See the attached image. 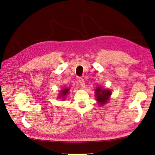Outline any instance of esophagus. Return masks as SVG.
Returning a JSON list of instances; mask_svg holds the SVG:
<instances>
[{"label":"esophagus","instance_id":"34e87169","mask_svg":"<svg viewBox=\"0 0 155 155\" xmlns=\"http://www.w3.org/2000/svg\"><path fill=\"white\" fill-rule=\"evenodd\" d=\"M78 82H79V84H81V86H82V88H84V86H85V83H84V79L82 78H80L78 79Z\"/></svg>","mask_w":155,"mask_h":155}]
</instances>
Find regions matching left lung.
<instances>
[{"mask_svg":"<svg viewBox=\"0 0 155 155\" xmlns=\"http://www.w3.org/2000/svg\"><path fill=\"white\" fill-rule=\"evenodd\" d=\"M111 95V91L109 90L103 89L101 87H98L96 89V96L97 101L100 105H104L108 100Z\"/></svg>","mask_w":155,"mask_h":155,"instance_id":"1","label":"left lung"}]
</instances>
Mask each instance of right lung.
Wrapping results in <instances>:
<instances>
[{
    "mask_svg": "<svg viewBox=\"0 0 155 155\" xmlns=\"http://www.w3.org/2000/svg\"><path fill=\"white\" fill-rule=\"evenodd\" d=\"M69 91V88H64L62 90V91H61V96H62V98H65V96L67 94L68 92Z\"/></svg>",
    "mask_w": 155,
    "mask_h": 155,
    "instance_id": "obj_1",
    "label": "right lung"
}]
</instances>
